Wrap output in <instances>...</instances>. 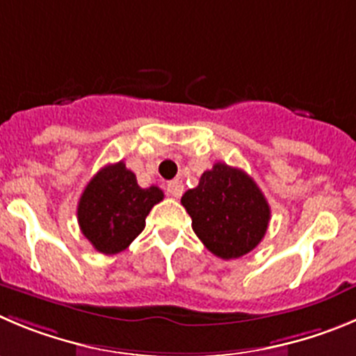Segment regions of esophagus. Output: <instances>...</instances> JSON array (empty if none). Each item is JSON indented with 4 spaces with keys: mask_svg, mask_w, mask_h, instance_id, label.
<instances>
[{
    "mask_svg": "<svg viewBox=\"0 0 356 356\" xmlns=\"http://www.w3.org/2000/svg\"><path fill=\"white\" fill-rule=\"evenodd\" d=\"M182 191H184V184H182V182L179 181V179H175V181H170V182H168V186H167V193L170 195V197H174V198H181Z\"/></svg>",
    "mask_w": 356,
    "mask_h": 356,
    "instance_id": "1",
    "label": "esophagus"
}]
</instances>
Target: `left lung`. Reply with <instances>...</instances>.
Here are the masks:
<instances>
[{
    "label": "left lung",
    "instance_id": "8db88e82",
    "mask_svg": "<svg viewBox=\"0 0 356 356\" xmlns=\"http://www.w3.org/2000/svg\"><path fill=\"white\" fill-rule=\"evenodd\" d=\"M181 204L191 216L197 237L223 260L253 251L270 221V207L257 182L221 161L202 174L197 188L182 195Z\"/></svg>",
    "mask_w": 356,
    "mask_h": 356
}]
</instances>
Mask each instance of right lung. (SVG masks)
<instances>
[{
  "mask_svg": "<svg viewBox=\"0 0 356 356\" xmlns=\"http://www.w3.org/2000/svg\"><path fill=\"white\" fill-rule=\"evenodd\" d=\"M161 200V189L140 188L122 161L107 165L88 182L79 200V227L96 251L121 253L140 235L145 218Z\"/></svg>",
  "mask_w": 356,
  "mask_h": 356,
  "instance_id": "right-lung-1",
  "label": "right lung"
}]
</instances>
